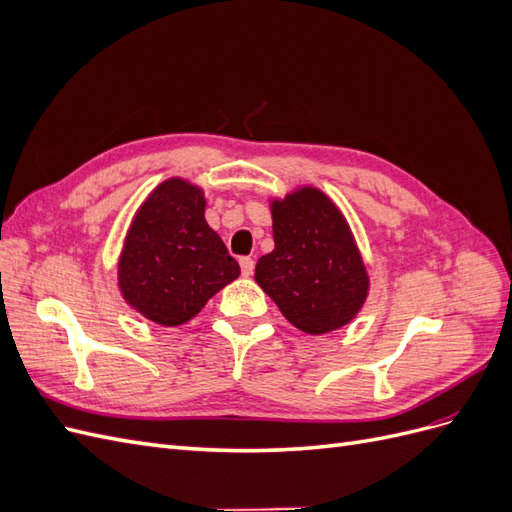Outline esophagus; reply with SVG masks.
Masks as SVG:
<instances>
[{
  "label": "esophagus",
  "mask_w": 512,
  "mask_h": 512,
  "mask_svg": "<svg viewBox=\"0 0 512 512\" xmlns=\"http://www.w3.org/2000/svg\"><path fill=\"white\" fill-rule=\"evenodd\" d=\"M239 265H241V273L245 277H250L254 273V258L243 256V258H239Z\"/></svg>",
  "instance_id": "34e87169"
}]
</instances>
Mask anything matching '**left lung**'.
<instances>
[{
  "instance_id": "8db88e82",
  "label": "left lung",
  "mask_w": 512,
  "mask_h": 512,
  "mask_svg": "<svg viewBox=\"0 0 512 512\" xmlns=\"http://www.w3.org/2000/svg\"><path fill=\"white\" fill-rule=\"evenodd\" d=\"M273 252L254 280L284 318L307 335L346 327L369 297V273L346 215L316 185L271 196Z\"/></svg>"
}]
</instances>
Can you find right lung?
I'll use <instances>...</instances> for the list:
<instances>
[{
  "mask_svg": "<svg viewBox=\"0 0 512 512\" xmlns=\"http://www.w3.org/2000/svg\"><path fill=\"white\" fill-rule=\"evenodd\" d=\"M200 185L170 177L134 211L117 260L123 301L160 327H181L241 275L207 220Z\"/></svg>",
  "mask_w": 512,
  "mask_h": 512,
  "instance_id": "add662e5",
  "label": "right lung"
}]
</instances>
